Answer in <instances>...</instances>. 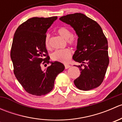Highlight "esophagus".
Listing matches in <instances>:
<instances>
[{
	"label": "esophagus",
	"instance_id": "1",
	"mask_svg": "<svg viewBox=\"0 0 122 122\" xmlns=\"http://www.w3.org/2000/svg\"><path fill=\"white\" fill-rule=\"evenodd\" d=\"M70 67H71V66H70V65H67V64L65 65V68L66 69H68V68H70Z\"/></svg>",
	"mask_w": 122,
	"mask_h": 122
}]
</instances>
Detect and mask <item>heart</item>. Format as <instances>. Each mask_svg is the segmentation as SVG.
Segmentation results:
<instances>
[{"label": "heart", "mask_w": 122, "mask_h": 122, "mask_svg": "<svg viewBox=\"0 0 122 122\" xmlns=\"http://www.w3.org/2000/svg\"><path fill=\"white\" fill-rule=\"evenodd\" d=\"M59 35L64 39H67L68 44L73 45L76 44V39L74 36L71 35V32L68 28L66 27H60L57 30ZM50 34H47L45 38V45L46 48H50ZM71 51L69 48L57 50L51 54V58L52 60L62 63H67L69 62L71 57Z\"/></svg>", "instance_id": "b5f03b06"}]
</instances>
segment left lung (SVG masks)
I'll return each instance as SVG.
<instances>
[{"instance_id":"obj_1","label":"left lung","mask_w":122,"mask_h":122,"mask_svg":"<svg viewBox=\"0 0 122 122\" xmlns=\"http://www.w3.org/2000/svg\"><path fill=\"white\" fill-rule=\"evenodd\" d=\"M60 20L70 25L78 37L72 58L81 64L77 66L81 74L74 81L75 86L84 91L99 87L109 64L107 40L102 28L96 22L80 13L64 16ZM83 65L84 67L81 68Z\"/></svg>"}]
</instances>
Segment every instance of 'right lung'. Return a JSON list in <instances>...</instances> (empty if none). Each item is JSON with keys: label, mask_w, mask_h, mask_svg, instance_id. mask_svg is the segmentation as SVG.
<instances>
[{"label": "right lung", "mask_w": 122, "mask_h": 122, "mask_svg": "<svg viewBox=\"0 0 122 122\" xmlns=\"http://www.w3.org/2000/svg\"><path fill=\"white\" fill-rule=\"evenodd\" d=\"M56 19L57 16L30 18L14 34L10 51L14 74L26 92L32 95L40 96L50 93L57 75L65 68L61 62L50 61L45 45L46 31ZM42 62L51 63V66L43 71Z\"/></svg>", "instance_id": "right-lung-1"}]
</instances>
